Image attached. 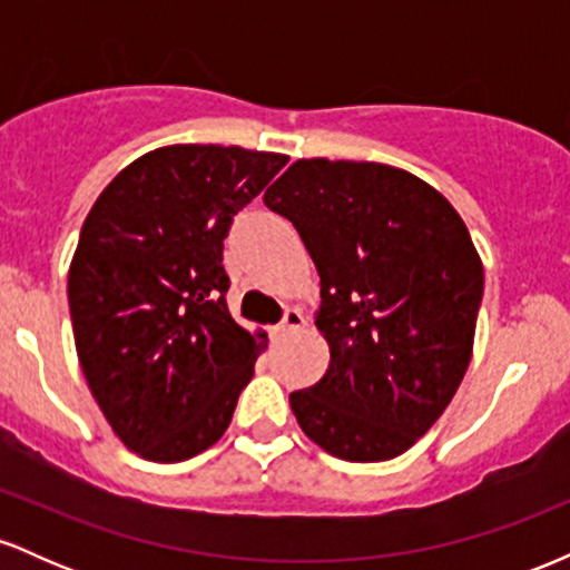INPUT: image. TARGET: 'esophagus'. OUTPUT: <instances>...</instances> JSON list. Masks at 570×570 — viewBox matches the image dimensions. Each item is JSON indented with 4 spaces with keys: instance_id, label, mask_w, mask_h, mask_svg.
I'll return each instance as SVG.
<instances>
[{
    "instance_id": "34e87169",
    "label": "esophagus",
    "mask_w": 570,
    "mask_h": 570,
    "mask_svg": "<svg viewBox=\"0 0 570 570\" xmlns=\"http://www.w3.org/2000/svg\"><path fill=\"white\" fill-rule=\"evenodd\" d=\"M303 326H305L303 311H297V307H289V311L284 313V322L276 326V335L286 337V335H292V332H299Z\"/></svg>"
}]
</instances>
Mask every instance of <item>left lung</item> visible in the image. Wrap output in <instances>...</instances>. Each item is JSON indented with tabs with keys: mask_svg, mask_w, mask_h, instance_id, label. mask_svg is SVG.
<instances>
[{
	"mask_svg": "<svg viewBox=\"0 0 570 570\" xmlns=\"http://www.w3.org/2000/svg\"><path fill=\"white\" fill-rule=\"evenodd\" d=\"M265 206L292 222L322 278L330 367L289 394L299 429L343 461L402 455L472 362L485 286L472 235L442 193L383 163L297 160Z\"/></svg>",
	"mask_w": 570,
	"mask_h": 570,
	"instance_id": "obj_1",
	"label": "left lung"
}]
</instances>
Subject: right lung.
<instances>
[{
  "instance_id": "obj_1",
  "label": "right lung",
  "mask_w": 570,
  "mask_h": 570,
  "mask_svg": "<svg viewBox=\"0 0 570 570\" xmlns=\"http://www.w3.org/2000/svg\"><path fill=\"white\" fill-rule=\"evenodd\" d=\"M286 155L219 144L153 149L109 181L69 265L80 367L128 450L176 463L225 434L265 332L233 322L222 240Z\"/></svg>"
}]
</instances>
